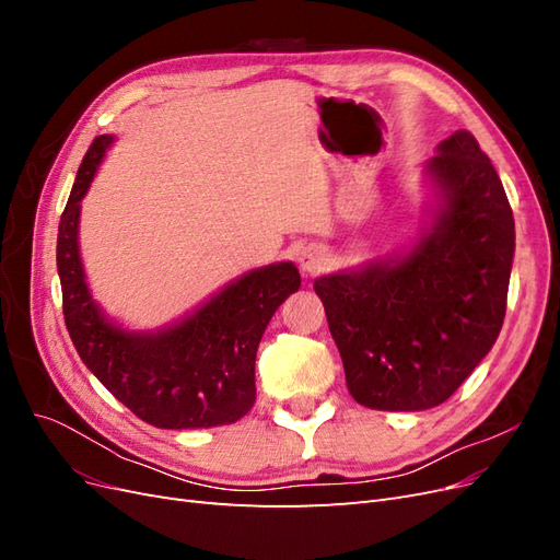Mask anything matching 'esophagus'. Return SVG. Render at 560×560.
Instances as JSON below:
<instances>
[{"mask_svg":"<svg viewBox=\"0 0 560 560\" xmlns=\"http://www.w3.org/2000/svg\"><path fill=\"white\" fill-rule=\"evenodd\" d=\"M325 264H327V254H325V249L317 247V245H311L299 254V266H301L303 273H308V276L319 273V270L325 268Z\"/></svg>","mask_w":560,"mask_h":560,"instance_id":"esophagus-1","label":"esophagus"}]
</instances>
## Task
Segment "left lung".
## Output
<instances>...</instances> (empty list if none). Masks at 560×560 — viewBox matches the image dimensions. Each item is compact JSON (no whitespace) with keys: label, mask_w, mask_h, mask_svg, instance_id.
Returning a JSON list of instances; mask_svg holds the SVG:
<instances>
[{"label":"left lung","mask_w":560,"mask_h":560,"mask_svg":"<svg viewBox=\"0 0 560 560\" xmlns=\"http://www.w3.org/2000/svg\"><path fill=\"white\" fill-rule=\"evenodd\" d=\"M428 161L434 226L404 257L315 280L354 401L425 411L446 401L498 341L514 259V214L469 130Z\"/></svg>","instance_id":"1"}]
</instances>
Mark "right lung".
Returning a JSON list of instances; mask_svg holds the SVG:
<instances>
[{
	"label": "right lung",
	"instance_id": "1",
	"mask_svg": "<svg viewBox=\"0 0 560 560\" xmlns=\"http://www.w3.org/2000/svg\"><path fill=\"white\" fill-rule=\"evenodd\" d=\"M112 140V135L95 138L60 217L58 276L67 331L95 378L149 425H231L257 399V348L280 303L301 287L299 270L292 261L254 268L194 315L161 331L140 334L114 325L91 296L79 257L81 198Z\"/></svg>",
	"mask_w": 560,
	"mask_h": 560
}]
</instances>
